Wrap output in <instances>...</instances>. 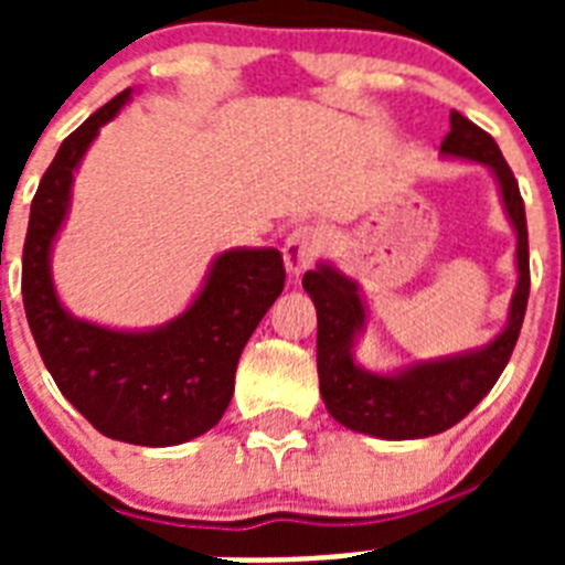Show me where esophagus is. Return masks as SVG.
Returning <instances> with one entry per match:
<instances>
[{
    "instance_id": "obj_1",
    "label": "esophagus",
    "mask_w": 565,
    "mask_h": 565,
    "mask_svg": "<svg viewBox=\"0 0 565 565\" xmlns=\"http://www.w3.org/2000/svg\"><path fill=\"white\" fill-rule=\"evenodd\" d=\"M322 252V234L313 226H297L286 237V246H282V257H286V268L299 277L306 268L313 266V259Z\"/></svg>"
}]
</instances>
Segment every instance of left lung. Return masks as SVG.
Instances as JSON below:
<instances>
[{
    "label": "left lung",
    "instance_id": "8db88e82",
    "mask_svg": "<svg viewBox=\"0 0 565 565\" xmlns=\"http://www.w3.org/2000/svg\"><path fill=\"white\" fill-rule=\"evenodd\" d=\"M441 152L487 163L498 178L503 206L518 234V288L509 322L478 351L413 364L391 376L371 373L353 362V339L364 328L359 286L328 263H319L317 271L302 277V288L317 306L319 393L328 413L348 430L393 441L450 430L492 391L515 351L529 302V232L521 189L495 138L456 109L450 113V132L441 141Z\"/></svg>",
    "mask_w": 565,
    "mask_h": 565
}]
</instances>
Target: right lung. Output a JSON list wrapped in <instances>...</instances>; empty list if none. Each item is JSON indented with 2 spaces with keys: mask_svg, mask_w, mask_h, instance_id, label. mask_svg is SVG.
<instances>
[{
  "mask_svg": "<svg viewBox=\"0 0 565 565\" xmlns=\"http://www.w3.org/2000/svg\"><path fill=\"white\" fill-rule=\"evenodd\" d=\"M129 102V89L70 132L30 206L22 252L28 326L53 382L98 433L138 447H172L221 422L239 353L286 286L277 248H232L214 259L206 286L178 319L154 331H109L62 308L50 246L70 206L73 172Z\"/></svg>",
  "mask_w": 565,
  "mask_h": 565,
  "instance_id": "obj_1",
  "label": "right lung"
}]
</instances>
